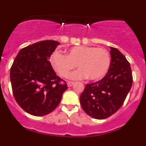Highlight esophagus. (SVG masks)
I'll return each mask as SVG.
<instances>
[{"mask_svg":"<svg viewBox=\"0 0 146 146\" xmlns=\"http://www.w3.org/2000/svg\"><path fill=\"white\" fill-rule=\"evenodd\" d=\"M73 84H74V83H73V82H67V86H68V87H71L73 85Z\"/></svg>","mask_w":146,"mask_h":146,"instance_id":"1","label":"esophagus"}]
</instances>
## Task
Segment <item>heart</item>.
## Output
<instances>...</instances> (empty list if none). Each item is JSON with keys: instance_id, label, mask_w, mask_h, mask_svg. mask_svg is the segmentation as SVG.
Instances as JSON below:
<instances>
[{"instance_id": "b5f03b06", "label": "heart", "mask_w": 146, "mask_h": 146, "mask_svg": "<svg viewBox=\"0 0 146 146\" xmlns=\"http://www.w3.org/2000/svg\"><path fill=\"white\" fill-rule=\"evenodd\" d=\"M50 62L54 69L63 78L67 77L77 65L80 68L69 75L70 79L82 80L88 77L90 80H99L108 73L111 57L105 49L81 45L68 50L66 56L54 52Z\"/></svg>"}]
</instances>
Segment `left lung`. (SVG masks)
<instances>
[{
  "instance_id": "8db88e82",
  "label": "left lung",
  "mask_w": 146,
  "mask_h": 146,
  "mask_svg": "<svg viewBox=\"0 0 146 146\" xmlns=\"http://www.w3.org/2000/svg\"><path fill=\"white\" fill-rule=\"evenodd\" d=\"M111 62L102 80L86 84L81 94L82 108L93 118L111 116L123 105L133 84L131 66L117 49L110 47Z\"/></svg>"
}]
</instances>
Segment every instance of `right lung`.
Masks as SVG:
<instances>
[{
    "label": "right lung",
    "mask_w": 146,
    "mask_h": 146,
    "mask_svg": "<svg viewBox=\"0 0 146 146\" xmlns=\"http://www.w3.org/2000/svg\"><path fill=\"white\" fill-rule=\"evenodd\" d=\"M59 42L46 40L22 48L11 70L10 79L15 101L26 112L43 116L55 110L67 89L56 74L50 58Z\"/></svg>",
    "instance_id": "add662e5"
}]
</instances>
